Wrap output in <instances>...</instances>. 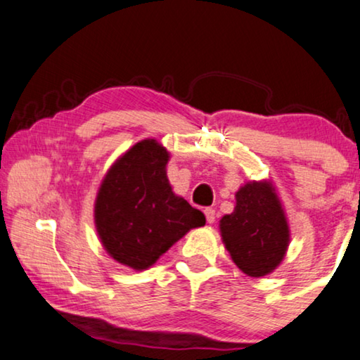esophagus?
Wrapping results in <instances>:
<instances>
[{
    "label": "esophagus",
    "instance_id": "obj_1",
    "mask_svg": "<svg viewBox=\"0 0 360 360\" xmlns=\"http://www.w3.org/2000/svg\"><path fill=\"white\" fill-rule=\"evenodd\" d=\"M205 216H206L207 224H212V222L216 221V211L212 210V207H206V210H205Z\"/></svg>",
    "mask_w": 360,
    "mask_h": 360
}]
</instances>
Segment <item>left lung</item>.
Here are the masks:
<instances>
[{"label":"left lung","instance_id":"8db88e82","mask_svg":"<svg viewBox=\"0 0 360 360\" xmlns=\"http://www.w3.org/2000/svg\"><path fill=\"white\" fill-rule=\"evenodd\" d=\"M233 212L221 219L222 240L233 263L252 278L279 266L290 233L283 205L269 181H248L236 193Z\"/></svg>","mask_w":360,"mask_h":360}]
</instances>
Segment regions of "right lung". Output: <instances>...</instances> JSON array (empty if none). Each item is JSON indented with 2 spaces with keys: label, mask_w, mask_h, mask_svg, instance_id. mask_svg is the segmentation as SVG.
Wrapping results in <instances>:
<instances>
[{
  "label": "right lung",
  "mask_w": 360,
  "mask_h": 360,
  "mask_svg": "<svg viewBox=\"0 0 360 360\" xmlns=\"http://www.w3.org/2000/svg\"><path fill=\"white\" fill-rule=\"evenodd\" d=\"M169 153L155 139H143L108 169L96 198L98 238L113 259L136 271L160 255L206 217L172 191L165 165Z\"/></svg>",
  "instance_id": "obj_1"
}]
</instances>
